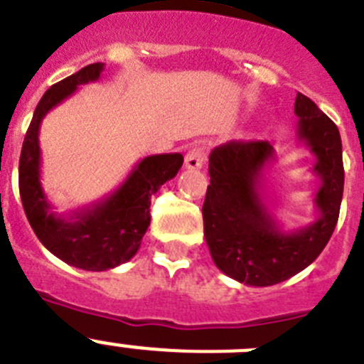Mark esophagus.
<instances>
[{"instance_id":"obj_1","label":"esophagus","mask_w":364,"mask_h":364,"mask_svg":"<svg viewBox=\"0 0 364 364\" xmlns=\"http://www.w3.org/2000/svg\"><path fill=\"white\" fill-rule=\"evenodd\" d=\"M202 164H204V149L202 148H193L191 151L186 155V169H191V171H195V169H200L202 168Z\"/></svg>"}]
</instances>
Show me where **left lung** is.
<instances>
[{
    "label": "left lung",
    "instance_id": "obj_1",
    "mask_svg": "<svg viewBox=\"0 0 364 364\" xmlns=\"http://www.w3.org/2000/svg\"><path fill=\"white\" fill-rule=\"evenodd\" d=\"M298 139L316 156L321 180L314 204L319 216L301 229L287 232L263 198V169L274 160L269 142L231 141L209 155L204 236L213 262L223 274L252 287L285 282L311 265L334 232L345 184L339 129L303 93L296 95Z\"/></svg>",
    "mask_w": 364,
    "mask_h": 364
}]
</instances>
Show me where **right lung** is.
Returning <instances> with one entry per match:
<instances>
[{"label":"right lung","instance_id":"obj_1","mask_svg":"<svg viewBox=\"0 0 364 364\" xmlns=\"http://www.w3.org/2000/svg\"><path fill=\"white\" fill-rule=\"evenodd\" d=\"M102 70V63H93L46 90L32 117L19 156V195L36 236L53 256L82 271H108L136 255L151 220V195L171 180L184 162L180 153L146 156L106 198L70 215L53 213L41 188L39 126L46 113L68 99L79 86L97 81Z\"/></svg>","mask_w":364,"mask_h":364}]
</instances>
